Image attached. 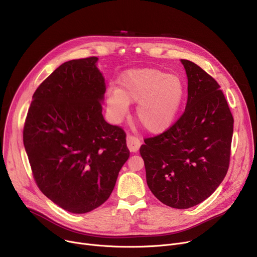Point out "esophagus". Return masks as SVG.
Instances as JSON below:
<instances>
[{"instance_id":"1","label":"esophagus","mask_w":257,"mask_h":257,"mask_svg":"<svg viewBox=\"0 0 257 257\" xmlns=\"http://www.w3.org/2000/svg\"><path fill=\"white\" fill-rule=\"evenodd\" d=\"M141 145H142V143L138 138L127 136V147L130 150V152H133V153L138 152L140 150Z\"/></svg>"}]
</instances>
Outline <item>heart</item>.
<instances>
[{"mask_svg":"<svg viewBox=\"0 0 257 257\" xmlns=\"http://www.w3.org/2000/svg\"><path fill=\"white\" fill-rule=\"evenodd\" d=\"M185 97L183 81L155 67L130 70L119 78V88L106 93V105L112 119L119 121L129 110L130 103H138L136 116L150 133H161L176 119Z\"/></svg>","mask_w":257,"mask_h":257,"instance_id":"heart-1","label":"heart"}]
</instances>
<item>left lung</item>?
<instances>
[{
	"mask_svg": "<svg viewBox=\"0 0 257 257\" xmlns=\"http://www.w3.org/2000/svg\"><path fill=\"white\" fill-rule=\"evenodd\" d=\"M180 61L187 76L185 110L166 132L146 139L140 153L153 195L186 209L207 199L225 178L233 117L217 81L196 63Z\"/></svg>",
	"mask_w": 257,
	"mask_h": 257,
	"instance_id": "8db88e82",
	"label": "left lung"
}]
</instances>
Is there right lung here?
Returning a JSON list of instances; mask_svg holds the SVG:
<instances>
[{
    "label": "right lung",
    "mask_w": 257,
    "mask_h": 257,
    "mask_svg": "<svg viewBox=\"0 0 257 257\" xmlns=\"http://www.w3.org/2000/svg\"><path fill=\"white\" fill-rule=\"evenodd\" d=\"M98 57L62 63L35 90L24 126L34 179L54 203L85 213L111 195L129 158L124 130L102 114Z\"/></svg>",
    "instance_id": "obj_1"
}]
</instances>
